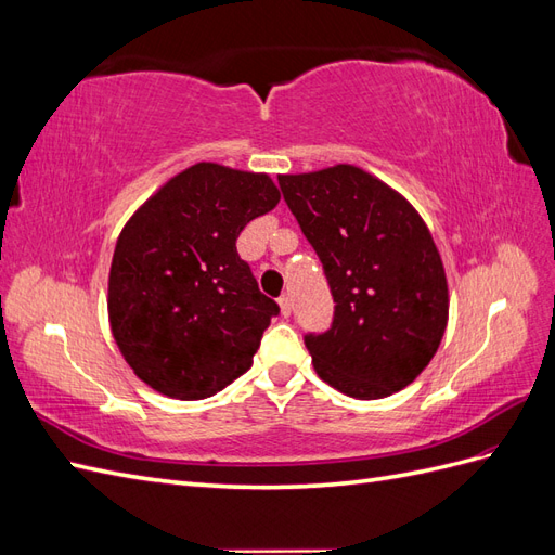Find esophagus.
<instances>
[{
    "label": "esophagus",
    "instance_id": "34e87169",
    "mask_svg": "<svg viewBox=\"0 0 555 555\" xmlns=\"http://www.w3.org/2000/svg\"><path fill=\"white\" fill-rule=\"evenodd\" d=\"M280 312H282V317H289L292 314V298L289 296H280Z\"/></svg>",
    "mask_w": 555,
    "mask_h": 555
}]
</instances>
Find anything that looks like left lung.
Returning a JSON list of instances; mask_svg holds the SVG:
<instances>
[{
  "label": "left lung",
  "instance_id": "left-lung-1",
  "mask_svg": "<svg viewBox=\"0 0 555 555\" xmlns=\"http://www.w3.org/2000/svg\"><path fill=\"white\" fill-rule=\"evenodd\" d=\"M278 180L335 300L331 328L306 335L317 375L359 400L405 389L449 319L444 266L422 215L351 164Z\"/></svg>",
  "mask_w": 555,
  "mask_h": 555
}]
</instances>
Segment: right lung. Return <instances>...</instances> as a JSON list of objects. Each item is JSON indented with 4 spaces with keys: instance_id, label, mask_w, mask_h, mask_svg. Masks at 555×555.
<instances>
[{
    "instance_id": "add662e5",
    "label": "right lung",
    "mask_w": 555,
    "mask_h": 555,
    "mask_svg": "<svg viewBox=\"0 0 555 555\" xmlns=\"http://www.w3.org/2000/svg\"><path fill=\"white\" fill-rule=\"evenodd\" d=\"M278 201L268 173L198 162L129 217L113 251L108 322L150 389L201 400L249 371L280 308L259 292L236 241Z\"/></svg>"
}]
</instances>
